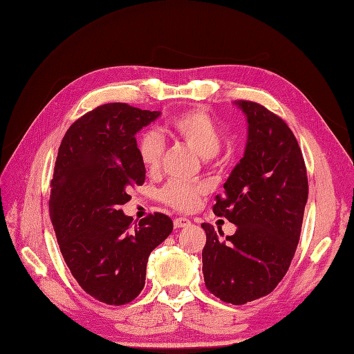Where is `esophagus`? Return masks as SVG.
Wrapping results in <instances>:
<instances>
[{"label": "esophagus", "mask_w": 354, "mask_h": 354, "mask_svg": "<svg viewBox=\"0 0 354 354\" xmlns=\"http://www.w3.org/2000/svg\"><path fill=\"white\" fill-rule=\"evenodd\" d=\"M191 225V221H189L187 218H176L174 219V227L176 228H186Z\"/></svg>", "instance_id": "obj_1"}]
</instances>
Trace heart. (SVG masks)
<instances>
[{"mask_svg":"<svg viewBox=\"0 0 354 354\" xmlns=\"http://www.w3.org/2000/svg\"><path fill=\"white\" fill-rule=\"evenodd\" d=\"M165 135L195 150L201 158L214 156L222 145V131L216 120L204 108H194L176 115L165 126ZM136 151L142 167L156 171L163 153V144L156 133L147 132L138 138ZM203 189L185 182H169L160 191V200L177 210H191L200 200Z\"/></svg>","mask_w":354,"mask_h":354,"instance_id":"1","label":"heart"}]
</instances>
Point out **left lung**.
I'll use <instances>...</instances> for the list:
<instances>
[{"instance_id":"1","label":"left lung","mask_w":354,"mask_h":354,"mask_svg":"<svg viewBox=\"0 0 354 354\" xmlns=\"http://www.w3.org/2000/svg\"><path fill=\"white\" fill-rule=\"evenodd\" d=\"M234 103L246 115L248 142L213 213L237 230L221 240L213 225L201 223L203 273L212 295L243 305L269 295L286 277L300 239L308 176L296 136L281 117L251 100Z\"/></svg>"}]
</instances>
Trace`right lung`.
Segmentation results:
<instances>
[{
  "mask_svg": "<svg viewBox=\"0 0 354 354\" xmlns=\"http://www.w3.org/2000/svg\"><path fill=\"white\" fill-rule=\"evenodd\" d=\"M159 115L106 103L77 118L58 149L49 214L59 251L81 288L108 305L140 295L151 251L172 231L163 213L132 227L120 210L145 180L135 135Z\"/></svg>",
  "mask_w": 354,
  "mask_h": 354,
  "instance_id": "add662e5",
  "label": "right lung"
}]
</instances>
